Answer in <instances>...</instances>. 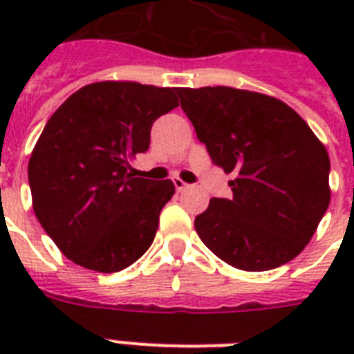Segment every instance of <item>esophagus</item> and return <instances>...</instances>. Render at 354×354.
Instances as JSON below:
<instances>
[{
	"instance_id": "1",
	"label": "esophagus",
	"mask_w": 354,
	"mask_h": 354,
	"mask_svg": "<svg viewBox=\"0 0 354 354\" xmlns=\"http://www.w3.org/2000/svg\"><path fill=\"white\" fill-rule=\"evenodd\" d=\"M172 183H174V187H176V191H183V189H187L189 185L183 180H180V178H174L172 180Z\"/></svg>"
}]
</instances>
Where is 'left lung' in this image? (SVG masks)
I'll return each instance as SVG.
<instances>
[{"instance_id": "obj_1", "label": "left lung", "mask_w": 354, "mask_h": 354, "mask_svg": "<svg viewBox=\"0 0 354 354\" xmlns=\"http://www.w3.org/2000/svg\"><path fill=\"white\" fill-rule=\"evenodd\" d=\"M230 198H211L194 218L205 246L246 272H264L303 252L329 207V154L285 102L227 86L178 88Z\"/></svg>"}]
</instances>
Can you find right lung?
Returning a JSON list of instances; mask_svg holds the SVG:
<instances>
[{
	"mask_svg": "<svg viewBox=\"0 0 354 354\" xmlns=\"http://www.w3.org/2000/svg\"><path fill=\"white\" fill-rule=\"evenodd\" d=\"M178 106L176 88L95 82L53 113L29 160L32 209L60 252L102 274L121 272L150 248L171 180L130 172L154 121Z\"/></svg>",
	"mask_w": 354,
	"mask_h": 354,
	"instance_id": "right-lung-1",
	"label": "right lung"
}]
</instances>
